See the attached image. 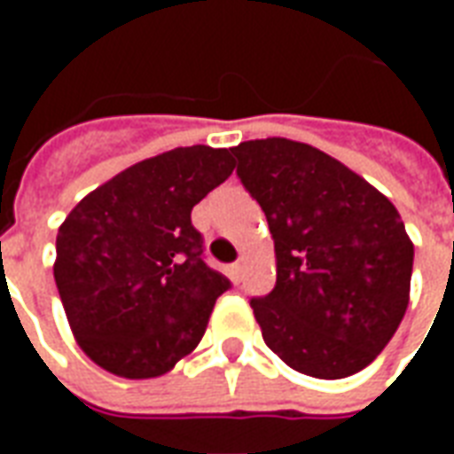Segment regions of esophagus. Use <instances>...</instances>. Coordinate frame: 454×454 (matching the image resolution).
Masks as SVG:
<instances>
[{"instance_id": "esophagus-1", "label": "esophagus", "mask_w": 454, "mask_h": 454, "mask_svg": "<svg viewBox=\"0 0 454 454\" xmlns=\"http://www.w3.org/2000/svg\"><path fill=\"white\" fill-rule=\"evenodd\" d=\"M231 270H233V277H236V279H240V277H243V272H246V260L240 257L238 262H233V267H231Z\"/></svg>"}]
</instances>
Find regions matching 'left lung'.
Listing matches in <instances>:
<instances>
[{
	"mask_svg": "<svg viewBox=\"0 0 454 454\" xmlns=\"http://www.w3.org/2000/svg\"><path fill=\"white\" fill-rule=\"evenodd\" d=\"M231 153L275 240V289L250 299L267 348L316 380L364 370L409 306L413 243L396 207L306 143L246 140Z\"/></svg>",
	"mask_w": 454,
	"mask_h": 454,
	"instance_id": "8db88e82",
	"label": "left lung"
}]
</instances>
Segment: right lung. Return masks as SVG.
<instances>
[{"instance_id":"obj_1","label":"right lung","mask_w":454,"mask_h":454,"mask_svg":"<svg viewBox=\"0 0 454 454\" xmlns=\"http://www.w3.org/2000/svg\"><path fill=\"white\" fill-rule=\"evenodd\" d=\"M231 150L192 145L136 162L67 214L55 285L90 360L126 380L194 350L231 282L204 262L192 208L231 177Z\"/></svg>"}]
</instances>
